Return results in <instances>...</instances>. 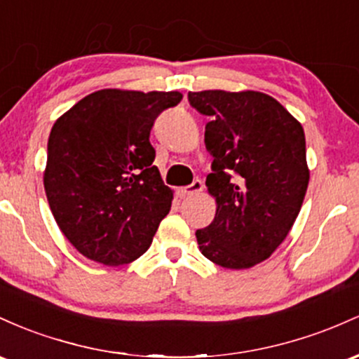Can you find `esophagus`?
I'll list each match as a JSON object with an SVG mask.
<instances>
[{
    "label": "esophagus",
    "mask_w": 359,
    "mask_h": 359,
    "mask_svg": "<svg viewBox=\"0 0 359 359\" xmlns=\"http://www.w3.org/2000/svg\"><path fill=\"white\" fill-rule=\"evenodd\" d=\"M180 191H181V195H183V196H190V195H195V193L203 191V181L195 180L191 184H188V187L181 188Z\"/></svg>",
    "instance_id": "obj_1"
}]
</instances>
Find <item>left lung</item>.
I'll return each instance as SVG.
<instances>
[{
	"mask_svg": "<svg viewBox=\"0 0 359 359\" xmlns=\"http://www.w3.org/2000/svg\"><path fill=\"white\" fill-rule=\"evenodd\" d=\"M213 156L207 187L217 200L208 227L196 231L200 251L229 269L268 259L285 241L309 187L304 128L287 108L259 91L188 93Z\"/></svg>",
	"mask_w": 359,
	"mask_h": 359,
	"instance_id": "1",
	"label": "left lung"
}]
</instances>
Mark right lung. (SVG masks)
<instances>
[{"label": "right lung", "instance_id": "right-lung-1", "mask_svg": "<svg viewBox=\"0 0 359 359\" xmlns=\"http://www.w3.org/2000/svg\"><path fill=\"white\" fill-rule=\"evenodd\" d=\"M183 98L178 91L100 90L79 100L52 127L43 187L66 239L108 266L147 251L171 210L151 128Z\"/></svg>", "mask_w": 359, "mask_h": 359}]
</instances>
